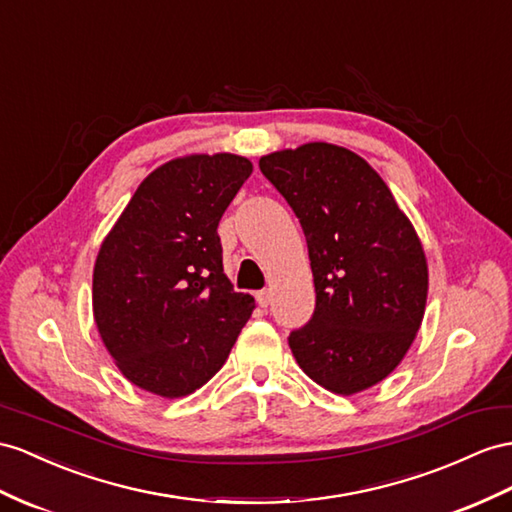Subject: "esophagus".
Listing matches in <instances>:
<instances>
[{
	"label": "esophagus",
	"instance_id": "esophagus-1",
	"mask_svg": "<svg viewBox=\"0 0 512 512\" xmlns=\"http://www.w3.org/2000/svg\"><path fill=\"white\" fill-rule=\"evenodd\" d=\"M270 300H272V292H270V290H261V292H257V303H259L261 307H268V305H270Z\"/></svg>",
	"mask_w": 512,
	"mask_h": 512
}]
</instances>
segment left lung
I'll list each match as a JSON object with an SVG mask.
<instances>
[{
    "instance_id": "left-lung-1",
    "label": "left lung",
    "mask_w": 512,
    "mask_h": 512,
    "mask_svg": "<svg viewBox=\"0 0 512 512\" xmlns=\"http://www.w3.org/2000/svg\"><path fill=\"white\" fill-rule=\"evenodd\" d=\"M307 238L316 311L290 333L303 372L339 396L381 383L424 318L422 242L376 170L344 147L307 142L259 160Z\"/></svg>"
}]
</instances>
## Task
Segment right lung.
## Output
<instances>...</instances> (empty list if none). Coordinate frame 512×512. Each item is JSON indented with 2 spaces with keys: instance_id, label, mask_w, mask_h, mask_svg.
<instances>
[{
  "instance_id": "add662e5",
  "label": "right lung",
  "mask_w": 512,
  "mask_h": 512,
  "mask_svg": "<svg viewBox=\"0 0 512 512\" xmlns=\"http://www.w3.org/2000/svg\"><path fill=\"white\" fill-rule=\"evenodd\" d=\"M242 155H186L155 168L103 240L93 272L99 335L129 383L162 398L203 387L255 298L222 270L218 222L251 177Z\"/></svg>"
}]
</instances>
